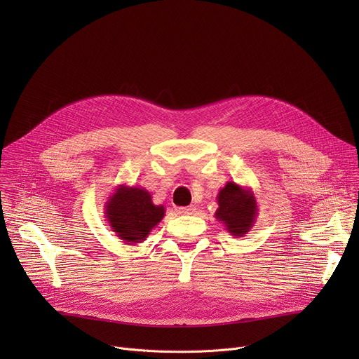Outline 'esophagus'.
I'll return each instance as SVG.
<instances>
[{
	"label": "esophagus",
	"instance_id": "1",
	"mask_svg": "<svg viewBox=\"0 0 359 359\" xmlns=\"http://www.w3.org/2000/svg\"><path fill=\"white\" fill-rule=\"evenodd\" d=\"M179 212L182 213V215H191V213H194L196 212V208L194 206H187V208H180L179 209Z\"/></svg>",
	"mask_w": 359,
	"mask_h": 359
}]
</instances>
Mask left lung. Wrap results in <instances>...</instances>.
<instances>
[{"mask_svg":"<svg viewBox=\"0 0 359 359\" xmlns=\"http://www.w3.org/2000/svg\"><path fill=\"white\" fill-rule=\"evenodd\" d=\"M217 204L215 217L224 224L230 236L243 237L252 229L259 215V206L250 187L227 182L217 194Z\"/></svg>","mask_w":359,"mask_h":359,"instance_id":"obj_1","label":"left lung"}]
</instances>
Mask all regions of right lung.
Segmentation results:
<instances>
[{
	"label": "right lung",
	"mask_w": 359,
	"mask_h": 359,
	"mask_svg": "<svg viewBox=\"0 0 359 359\" xmlns=\"http://www.w3.org/2000/svg\"><path fill=\"white\" fill-rule=\"evenodd\" d=\"M105 216L112 231L125 244L135 245L162 222L165 208L153 203L146 189L119 184L105 203Z\"/></svg>",
	"instance_id": "obj_1"
}]
</instances>
